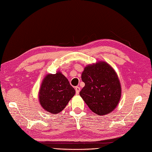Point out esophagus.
<instances>
[{"label":"esophagus","mask_w":152,"mask_h":152,"mask_svg":"<svg viewBox=\"0 0 152 152\" xmlns=\"http://www.w3.org/2000/svg\"><path fill=\"white\" fill-rule=\"evenodd\" d=\"M75 89L76 94H79V92H80V88H79V86H75Z\"/></svg>","instance_id":"esophagus-1"}]
</instances>
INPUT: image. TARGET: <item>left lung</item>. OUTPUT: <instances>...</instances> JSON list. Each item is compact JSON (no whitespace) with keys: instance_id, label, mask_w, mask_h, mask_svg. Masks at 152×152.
I'll return each instance as SVG.
<instances>
[{"instance_id":"1","label":"left lung","mask_w":152,"mask_h":152,"mask_svg":"<svg viewBox=\"0 0 152 152\" xmlns=\"http://www.w3.org/2000/svg\"><path fill=\"white\" fill-rule=\"evenodd\" d=\"M81 79L85 86L79 94L91 110L99 116L115 109L121 97V86L116 72L108 64L99 62L86 66Z\"/></svg>"}]
</instances>
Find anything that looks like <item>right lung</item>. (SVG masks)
Instances as JSON below:
<instances>
[{"label":"right lung","instance_id":"obj_1","mask_svg":"<svg viewBox=\"0 0 152 152\" xmlns=\"http://www.w3.org/2000/svg\"><path fill=\"white\" fill-rule=\"evenodd\" d=\"M75 90L61 73L49 74L43 79L39 90L42 107L51 114L62 111L75 95Z\"/></svg>","mask_w":152,"mask_h":152}]
</instances>
